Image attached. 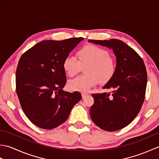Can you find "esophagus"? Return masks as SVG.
I'll return each instance as SVG.
<instances>
[{
	"label": "esophagus",
	"instance_id": "1",
	"mask_svg": "<svg viewBox=\"0 0 159 159\" xmlns=\"http://www.w3.org/2000/svg\"><path fill=\"white\" fill-rule=\"evenodd\" d=\"M81 94H82V98H85L89 95L88 93H85V92H83Z\"/></svg>",
	"mask_w": 159,
	"mask_h": 159
}]
</instances>
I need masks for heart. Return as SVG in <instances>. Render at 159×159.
I'll list each match as a JSON object with an SVG mask.
<instances>
[{"instance_id":"b5f03b06","label":"heart","mask_w":159,"mask_h":159,"mask_svg":"<svg viewBox=\"0 0 159 159\" xmlns=\"http://www.w3.org/2000/svg\"><path fill=\"white\" fill-rule=\"evenodd\" d=\"M75 57L67 56L63 62V67L67 76L72 77L79 72L80 65H86L84 75L70 80L69 88L73 91L86 92L91 87L100 83H107L112 79L116 71V62L106 49L96 45L87 44L77 52Z\"/></svg>"}]
</instances>
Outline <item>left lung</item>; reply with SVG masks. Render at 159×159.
<instances>
[{
	"label": "left lung",
	"mask_w": 159,
	"mask_h": 159,
	"mask_svg": "<svg viewBox=\"0 0 159 159\" xmlns=\"http://www.w3.org/2000/svg\"><path fill=\"white\" fill-rule=\"evenodd\" d=\"M88 42L112 49L116 56V73L103 87L112 92L92 94L91 118L101 129L120 130L133 121L142 107L147 85L146 66L135 50L121 40Z\"/></svg>",
	"instance_id": "left-lung-1"
}]
</instances>
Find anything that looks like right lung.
I'll return each instance as SVG.
<instances>
[{"mask_svg": "<svg viewBox=\"0 0 159 159\" xmlns=\"http://www.w3.org/2000/svg\"><path fill=\"white\" fill-rule=\"evenodd\" d=\"M83 40H44L20 57L16 74V92L24 113L35 126L46 130L59 126L81 99L80 92L63 90L66 83L63 62Z\"/></svg>", "mask_w": 159, "mask_h": 159, "instance_id": "1", "label": "right lung"}]
</instances>
